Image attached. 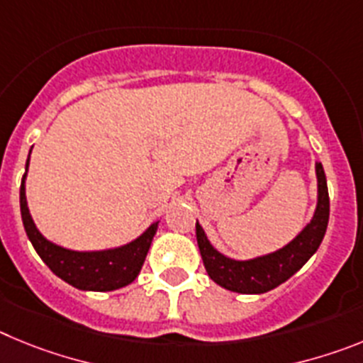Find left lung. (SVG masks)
<instances>
[{
	"mask_svg": "<svg viewBox=\"0 0 363 363\" xmlns=\"http://www.w3.org/2000/svg\"><path fill=\"white\" fill-rule=\"evenodd\" d=\"M318 205L311 223L291 243L271 255L255 259H230L218 252L196 221V240L207 274L223 289L242 294H262L289 280L316 252L329 223V192L322 163H316Z\"/></svg>",
	"mask_w": 363,
	"mask_h": 363,
	"instance_id": "obj_1",
	"label": "left lung"
}]
</instances>
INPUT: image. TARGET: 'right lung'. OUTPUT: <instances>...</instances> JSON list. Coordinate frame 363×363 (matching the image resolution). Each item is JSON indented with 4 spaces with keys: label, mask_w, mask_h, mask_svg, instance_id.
Here are the masks:
<instances>
[{
    "label": "right lung",
    "mask_w": 363,
    "mask_h": 363,
    "mask_svg": "<svg viewBox=\"0 0 363 363\" xmlns=\"http://www.w3.org/2000/svg\"><path fill=\"white\" fill-rule=\"evenodd\" d=\"M28 158H30V154H28ZM25 176L27 172L23 174L21 187H19V207H21L23 227L40 258L56 277H60L76 289L99 291V293L120 289L136 280L142 271L156 229H158V223H152L140 238L123 247H118V249L94 252L70 251V249L60 247L43 238L40 230L36 229L30 213H28L27 198H25Z\"/></svg>",
    "instance_id": "right-lung-1"
}]
</instances>
